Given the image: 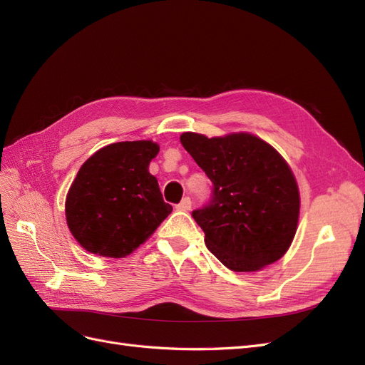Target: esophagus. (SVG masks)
<instances>
[{"label":"esophagus","mask_w":365,"mask_h":365,"mask_svg":"<svg viewBox=\"0 0 365 365\" xmlns=\"http://www.w3.org/2000/svg\"><path fill=\"white\" fill-rule=\"evenodd\" d=\"M192 208V200L189 196H185L184 200L176 205V210H180V212H189V210Z\"/></svg>","instance_id":"34e87169"}]
</instances>
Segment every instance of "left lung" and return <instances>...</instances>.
<instances>
[{"mask_svg":"<svg viewBox=\"0 0 365 365\" xmlns=\"http://www.w3.org/2000/svg\"><path fill=\"white\" fill-rule=\"evenodd\" d=\"M181 143L213 184L208 202L192 212L210 252L237 272L279 260L300 213L298 187L280 153L251 134L185 132Z\"/></svg>","mask_w":365,"mask_h":365,"instance_id":"8db88e82","label":"left lung"}]
</instances>
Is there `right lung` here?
Masks as SVG:
<instances>
[{
    "mask_svg": "<svg viewBox=\"0 0 365 365\" xmlns=\"http://www.w3.org/2000/svg\"><path fill=\"white\" fill-rule=\"evenodd\" d=\"M152 141H120L97 150L77 172L65 202L68 228L79 244L103 257H125L172 212L149 163Z\"/></svg>",
    "mask_w": 365,
    "mask_h": 365,
    "instance_id": "right-lung-1",
    "label": "right lung"
}]
</instances>
